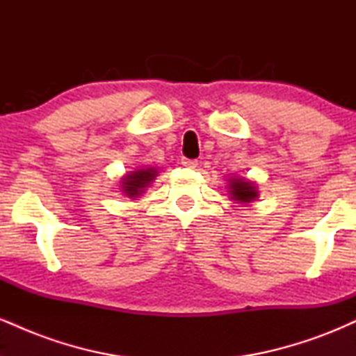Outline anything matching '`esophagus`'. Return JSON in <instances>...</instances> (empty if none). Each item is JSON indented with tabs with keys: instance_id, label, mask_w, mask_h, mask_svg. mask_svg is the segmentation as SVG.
<instances>
[{
	"instance_id": "34e87169",
	"label": "esophagus",
	"mask_w": 356,
	"mask_h": 356,
	"mask_svg": "<svg viewBox=\"0 0 356 356\" xmlns=\"http://www.w3.org/2000/svg\"><path fill=\"white\" fill-rule=\"evenodd\" d=\"M181 164H182L184 167H187V169H195L199 162L195 161V159H186V157H182Z\"/></svg>"
}]
</instances>
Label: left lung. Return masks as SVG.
Segmentation results:
<instances>
[{
  "label": "left lung",
  "mask_w": 356,
  "mask_h": 356,
  "mask_svg": "<svg viewBox=\"0 0 356 356\" xmlns=\"http://www.w3.org/2000/svg\"><path fill=\"white\" fill-rule=\"evenodd\" d=\"M229 187H231L229 192H231V195L234 201L251 202L257 197L254 184L249 182V181H244V179H234V181L229 184Z\"/></svg>",
  "instance_id": "left-lung-1"
}]
</instances>
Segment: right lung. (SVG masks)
Here are the masks:
<instances>
[{"label":"right lung","mask_w":356,"mask_h":356,"mask_svg":"<svg viewBox=\"0 0 356 356\" xmlns=\"http://www.w3.org/2000/svg\"><path fill=\"white\" fill-rule=\"evenodd\" d=\"M154 177L155 169H140L132 174H127L124 177L122 191H124L129 197H137V195L144 191V187L149 186L150 181H154Z\"/></svg>","instance_id":"add662e5"}]
</instances>
